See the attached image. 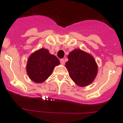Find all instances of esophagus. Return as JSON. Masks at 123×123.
<instances>
[{
  "mask_svg": "<svg viewBox=\"0 0 123 123\" xmlns=\"http://www.w3.org/2000/svg\"><path fill=\"white\" fill-rule=\"evenodd\" d=\"M60 63L62 64V65H65V60H64V59H61L60 60Z\"/></svg>",
  "mask_w": 123,
  "mask_h": 123,
  "instance_id": "obj_1",
  "label": "esophagus"
}]
</instances>
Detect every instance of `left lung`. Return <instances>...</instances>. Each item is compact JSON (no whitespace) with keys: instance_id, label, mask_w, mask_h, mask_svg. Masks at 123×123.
I'll use <instances>...</instances> for the list:
<instances>
[{"instance_id":"8db88e82","label":"left lung","mask_w":123,"mask_h":123,"mask_svg":"<svg viewBox=\"0 0 123 123\" xmlns=\"http://www.w3.org/2000/svg\"><path fill=\"white\" fill-rule=\"evenodd\" d=\"M65 66L69 77L80 87L89 85L95 78L98 67L94 57L81 49H74L68 55Z\"/></svg>"}]
</instances>
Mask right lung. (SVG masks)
<instances>
[{
    "label": "right lung",
    "mask_w": 123,
    "mask_h": 123,
    "mask_svg": "<svg viewBox=\"0 0 123 123\" xmlns=\"http://www.w3.org/2000/svg\"><path fill=\"white\" fill-rule=\"evenodd\" d=\"M60 64L56 56L42 48L32 53L27 62L26 71L29 78L36 83L44 82L52 74L55 67Z\"/></svg>",
    "instance_id": "add662e5"
}]
</instances>
